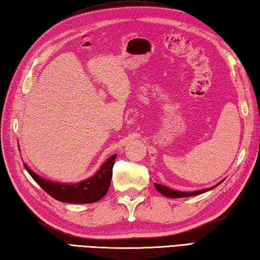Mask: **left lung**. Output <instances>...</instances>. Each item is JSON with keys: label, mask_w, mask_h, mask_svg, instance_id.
I'll use <instances>...</instances> for the list:
<instances>
[{"label": "left lung", "mask_w": 260, "mask_h": 260, "mask_svg": "<svg viewBox=\"0 0 260 260\" xmlns=\"http://www.w3.org/2000/svg\"><path fill=\"white\" fill-rule=\"evenodd\" d=\"M217 186V185H216ZM216 186L210 188V189H202V190H197V191H192V192H184V191H178V190H174V189H170V188H168L164 185L161 184H155L154 182V187L155 189L161 192L162 195H165L167 197H170V198H180V197H189V196H195V195H200L203 194V192L208 191L213 189V188H215Z\"/></svg>", "instance_id": "left-lung-1"}]
</instances>
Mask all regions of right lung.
Listing matches in <instances>:
<instances>
[{
  "label": "right lung",
  "mask_w": 260,
  "mask_h": 260,
  "mask_svg": "<svg viewBox=\"0 0 260 260\" xmlns=\"http://www.w3.org/2000/svg\"><path fill=\"white\" fill-rule=\"evenodd\" d=\"M116 156L117 154L110 156L94 176L75 185L58 184V182L43 179L42 177L34 174L27 165L23 164V166L29 175L32 177V179L55 200L63 203L88 204V203H94L101 200L108 191Z\"/></svg>",
  "instance_id": "right-lung-1"
}]
</instances>
